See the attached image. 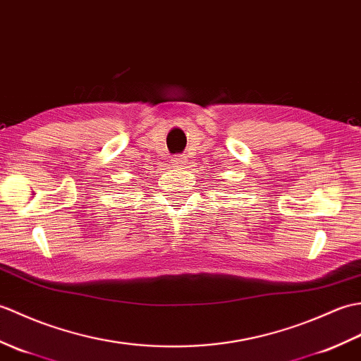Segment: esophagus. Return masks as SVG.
I'll use <instances>...</instances> for the list:
<instances>
[{"mask_svg": "<svg viewBox=\"0 0 361 361\" xmlns=\"http://www.w3.org/2000/svg\"><path fill=\"white\" fill-rule=\"evenodd\" d=\"M187 156H183V154H179V156H174L173 159H171V164L174 165V166H183V165H187Z\"/></svg>", "mask_w": 361, "mask_h": 361, "instance_id": "esophagus-1", "label": "esophagus"}]
</instances>
